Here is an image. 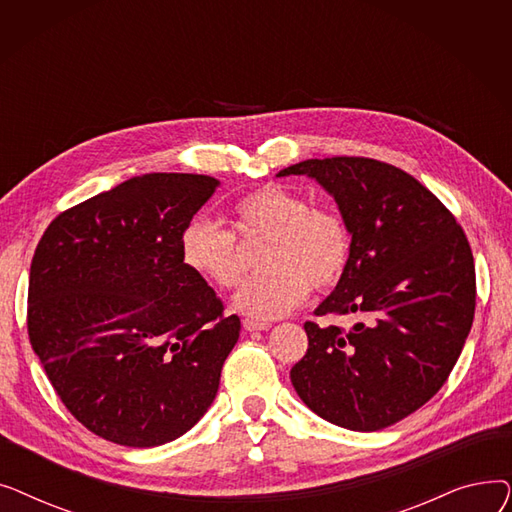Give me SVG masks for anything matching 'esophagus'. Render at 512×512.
Here are the masks:
<instances>
[{
	"instance_id": "1",
	"label": "esophagus",
	"mask_w": 512,
	"mask_h": 512,
	"mask_svg": "<svg viewBox=\"0 0 512 512\" xmlns=\"http://www.w3.org/2000/svg\"><path fill=\"white\" fill-rule=\"evenodd\" d=\"M242 328L247 332H263V330H270L272 326L265 324V321H255V319H245L242 321Z\"/></svg>"
}]
</instances>
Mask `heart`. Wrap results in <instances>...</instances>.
I'll return each instance as SVG.
<instances>
[{
	"instance_id": "obj_1",
	"label": "heart",
	"mask_w": 512,
	"mask_h": 512,
	"mask_svg": "<svg viewBox=\"0 0 512 512\" xmlns=\"http://www.w3.org/2000/svg\"><path fill=\"white\" fill-rule=\"evenodd\" d=\"M236 226L245 238H267L261 257L265 272L234 294V309L253 319H278L297 309L309 294L334 286L344 274L351 236L340 215L280 184H265L242 197ZM182 263L199 278L232 288L242 278L234 236L209 218H193L178 238Z\"/></svg>"
}]
</instances>
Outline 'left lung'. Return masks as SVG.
Masks as SVG:
<instances>
[{"instance_id": "obj_1", "label": "left lung", "mask_w": 512, "mask_h": 512, "mask_svg": "<svg viewBox=\"0 0 512 512\" xmlns=\"http://www.w3.org/2000/svg\"><path fill=\"white\" fill-rule=\"evenodd\" d=\"M276 176L313 178L336 201L351 251L315 313L359 317L351 330L307 321L290 382L321 419L378 432L423 407L463 351L475 313L467 236L419 180L378 159H305Z\"/></svg>"}]
</instances>
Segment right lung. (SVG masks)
Listing matches in <instances>:
<instances>
[{
  "instance_id": "1",
  "label": "right lung",
  "mask_w": 512,
  "mask_h": 512,
  "mask_svg": "<svg viewBox=\"0 0 512 512\" xmlns=\"http://www.w3.org/2000/svg\"><path fill=\"white\" fill-rule=\"evenodd\" d=\"M218 180L143 174L80 203L41 236L29 338L66 409L95 436L151 448L211 407L240 319L180 259L178 238Z\"/></svg>"
}]
</instances>
